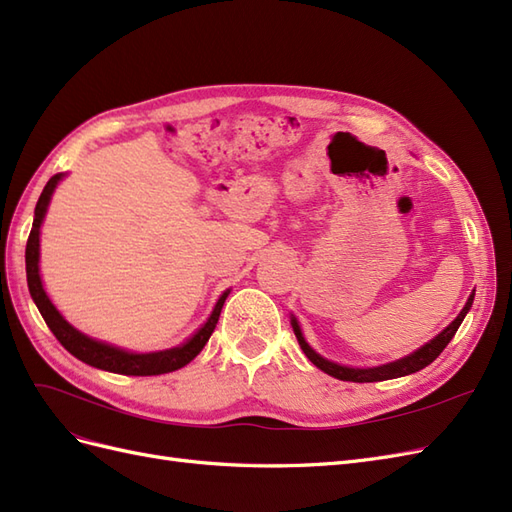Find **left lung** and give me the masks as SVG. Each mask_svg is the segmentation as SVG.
Listing matches in <instances>:
<instances>
[{
    "label": "left lung",
    "instance_id": "left-lung-1",
    "mask_svg": "<svg viewBox=\"0 0 512 512\" xmlns=\"http://www.w3.org/2000/svg\"><path fill=\"white\" fill-rule=\"evenodd\" d=\"M472 301H474V294H470V299H468L466 307L461 309V314L451 324H448V327L436 339H431L429 344H425L423 348H418L414 354L406 356V359H399L395 363L374 367V369H352V367H342V365L322 359L320 354H316L312 348L307 346V342H305L303 335H301L299 324H297V320H294V318H292V329H294V335H297L299 346L303 348L307 359L312 361L318 369H322L324 374H329V376H333L337 380H348V382H382V380H391V378H401V376L414 374V371L423 369L429 363L436 361L438 356H440V352L448 346V342H451L453 335L457 333L459 324L463 322V318H466V314H468V309L472 307Z\"/></svg>",
    "mask_w": 512,
    "mask_h": 512
}]
</instances>
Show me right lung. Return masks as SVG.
Here are the masks:
<instances>
[{
  "label": "right lung",
  "instance_id": "right-lung-1",
  "mask_svg": "<svg viewBox=\"0 0 512 512\" xmlns=\"http://www.w3.org/2000/svg\"><path fill=\"white\" fill-rule=\"evenodd\" d=\"M61 179V175H53L49 179V183L44 185V190L38 198V205L34 211V226L32 232H29L27 239V247H25V267H27V286H29V294H32L34 303L38 305L40 314L46 322V327L53 331V335L59 339V344L64 346L70 354H74L76 359L98 367L104 371H113V374H126V376H160V374H168V371L181 369L183 365H188L194 356L205 348V344L209 342V337L215 329V324L220 320V312L222 305L228 297V292H224L218 305H215L213 314L209 316V320L205 322V327L200 329L188 344H183L179 348L173 350H164V352H153V354H130L126 350H119L113 346H106L96 342V339H89L87 335L79 333L74 327L61 318V314L55 309V305L46 297V292L42 288L40 282V273H38V256H40V224L46 213V207H49L51 194L55 190L57 181Z\"/></svg>",
  "mask_w": 512,
  "mask_h": 512
}]
</instances>
